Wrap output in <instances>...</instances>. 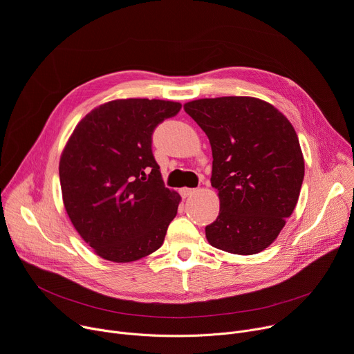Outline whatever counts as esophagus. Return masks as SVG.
I'll use <instances>...</instances> for the list:
<instances>
[{
    "label": "esophagus",
    "mask_w": 354,
    "mask_h": 354,
    "mask_svg": "<svg viewBox=\"0 0 354 354\" xmlns=\"http://www.w3.org/2000/svg\"><path fill=\"white\" fill-rule=\"evenodd\" d=\"M196 192H197L196 188H187V187H184V188H181V189H180V194H181V196L185 198V197L193 196Z\"/></svg>",
    "instance_id": "1"
}]
</instances>
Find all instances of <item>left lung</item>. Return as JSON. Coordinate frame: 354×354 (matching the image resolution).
<instances>
[{
  "instance_id": "left-lung-1",
  "label": "left lung",
  "mask_w": 354,
  "mask_h": 354,
  "mask_svg": "<svg viewBox=\"0 0 354 354\" xmlns=\"http://www.w3.org/2000/svg\"><path fill=\"white\" fill-rule=\"evenodd\" d=\"M184 111L212 150L211 185L220 214L205 227L207 241L236 255L263 251L292 215L305 176L292 123L274 104L251 96L197 99Z\"/></svg>"
}]
</instances>
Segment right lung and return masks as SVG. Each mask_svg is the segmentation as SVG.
Instances as JSON below:
<instances>
[{
    "label": "right lung",
    "mask_w": 354,
    "mask_h": 354,
    "mask_svg": "<svg viewBox=\"0 0 354 354\" xmlns=\"http://www.w3.org/2000/svg\"><path fill=\"white\" fill-rule=\"evenodd\" d=\"M181 103L116 99L80 120L59 160L62 200L77 234L95 254L133 262L157 251L181 197L165 187L151 134Z\"/></svg>",
    "instance_id": "1"
}]
</instances>
